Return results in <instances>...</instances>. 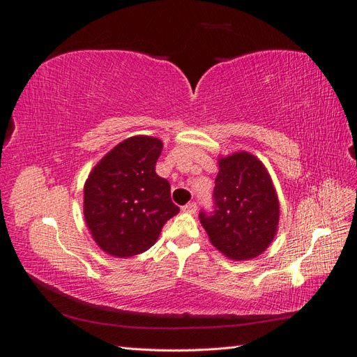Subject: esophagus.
<instances>
[{"label": "esophagus", "instance_id": "obj_1", "mask_svg": "<svg viewBox=\"0 0 357 357\" xmlns=\"http://www.w3.org/2000/svg\"><path fill=\"white\" fill-rule=\"evenodd\" d=\"M197 208H198V205H197V202H189V204H186L185 207H183V211L185 213H189V214H193L197 211Z\"/></svg>", "mask_w": 357, "mask_h": 357}]
</instances>
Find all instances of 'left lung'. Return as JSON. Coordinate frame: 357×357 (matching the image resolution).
<instances>
[{
    "instance_id": "1",
    "label": "left lung",
    "mask_w": 357,
    "mask_h": 357,
    "mask_svg": "<svg viewBox=\"0 0 357 357\" xmlns=\"http://www.w3.org/2000/svg\"><path fill=\"white\" fill-rule=\"evenodd\" d=\"M214 210L199 220L211 244L232 261L266 250L277 234L280 205L273 180L256 156L238 152L219 159Z\"/></svg>"
}]
</instances>
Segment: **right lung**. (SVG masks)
Segmentation results:
<instances>
[{"label": "right lung", "mask_w": 357, "mask_h": 357, "mask_svg": "<svg viewBox=\"0 0 357 357\" xmlns=\"http://www.w3.org/2000/svg\"><path fill=\"white\" fill-rule=\"evenodd\" d=\"M160 139L137 135L110 150L84 183L86 225L101 250L131 257L152 247L180 211L168 180L156 174Z\"/></svg>", "instance_id": "right-lung-1"}]
</instances>
